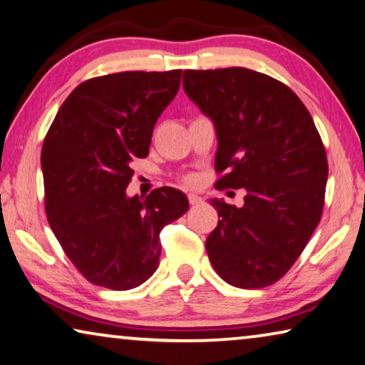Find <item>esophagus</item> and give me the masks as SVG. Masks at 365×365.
I'll list each match as a JSON object with an SVG mask.
<instances>
[{
	"instance_id": "34e87169",
	"label": "esophagus",
	"mask_w": 365,
	"mask_h": 365,
	"mask_svg": "<svg viewBox=\"0 0 365 365\" xmlns=\"http://www.w3.org/2000/svg\"><path fill=\"white\" fill-rule=\"evenodd\" d=\"M188 201H190V205H200L201 197H198L197 193H188Z\"/></svg>"
}]
</instances>
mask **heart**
Wrapping results in <instances>:
<instances>
[{"mask_svg":"<svg viewBox=\"0 0 365 365\" xmlns=\"http://www.w3.org/2000/svg\"><path fill=\"white\" fill-rule=\"evenodd\" d=\"M183 182L185 183H193L195 182V177L193 175H185L183 177Z\"/></svg>","mask_w":365,"mask_h":365,"instance_id":"b5f03b06","label":"heart"}]
</instances>
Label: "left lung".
Returning <instances> with one entry per match:
<instances>
[{
	"instance_id": "8db88e82",
	"label": "left lung",
	"mask_w": 365,
	"mask_h": 365,
	"mask_svg": "<svg viewBox=\"0 0 365 365\" xmlns=\"http://www.w3.org/2000/svg\"><path fill=\"white\" fill-rule=\"evenodd\" d=\"M183 88L215 123V187L246 190L242 208L211 200L210 262L232 287L275 284L323 215L328 159L312 114L285 83L242 67L185 70Z\"/></svg>"
}]
</instances>
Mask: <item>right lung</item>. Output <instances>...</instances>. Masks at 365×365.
<instances>
[{
	"instance_id": "add662e5",
	"label": "right lung",
	"mask_w": 365,
	"mask_h": 365,
	"mask_svg": "<svg viewBox=\"0 0 365 365\" xmlns=\"http://www.w3.org/2000/svg\"><path fill=\"white\" fill-rule=\"evenodd\" d=\"M182 70L119 72L85 80L58 110L41 164L51 230L90 284L130 290L159 267L162 227L188 200L162 187L126 197L130 162L149 155L152 129L178 88Z\"/></svg>"
}]
</instances>
